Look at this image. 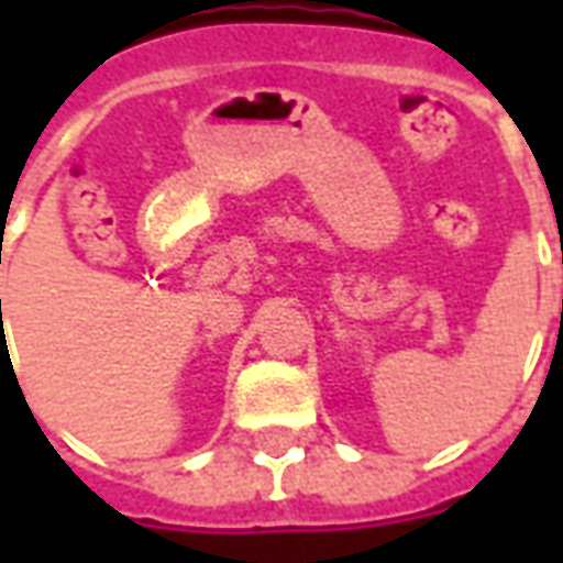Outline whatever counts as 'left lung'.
<instances>
[{"label": "left lung", "mask_w": 563, "mask_h": 563, "mask_svg": "<svg viewBox=\"0 0 563 563\" xmlns=\"http://www.w3.org/2000/svg\"><path fill=\"white\" fill-rule=\"evenodd\" d=\"M561 262H563V253H561Z\"/></svg>", "instance_id": "obj_1"}]
</instances>
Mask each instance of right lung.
Segmentation results:
<instances>
[{
	"mask_svg": "<svg viewBox=\"0 0 563 563\" xmlns=\"http://www.w3.org/2000/svg\"><path fill=\"white\" fill-rule=\"evenodd\" d=\"M0 305H2V301H0Z\"/></svg>",
	"mask_w": 563,
	"mask_h": 563,
	"instance_id": "add662e5",
	"label": "right lung"
}]
</instances>
